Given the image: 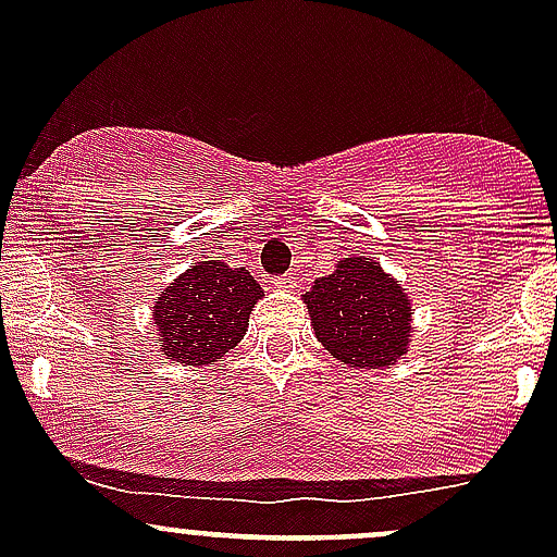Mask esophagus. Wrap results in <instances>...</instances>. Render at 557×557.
I'll return each mask as SVG.
<instances>
[{"label":"esophagus","instance_id":"esophagus-1","mask_svg":"<svg viewBox=\"0 0 557 557\" xmlns=\"http://www.w3.org/2000/svg\"><path fill=\"white\" fill-rule=\"evenodd\" d=\"M274 288H280V290H294V288H296V277H294V274H283V277L274 280Z\"/></svg>","mask_w":557,"mask_h":557}]
</instances>
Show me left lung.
I'll list each match as a JSON object with an SVG mask.
<instances>
[{
	"label": "left lung",
	"instance_id": "obj_1",
	"mask_svg": "<svg viewBox=\"0 0 557 557\" xmlns=\"http://www.w3.org/2000/svg\"><path fill=\"white\" fill-rule=\"evenodd\" d=\"M301 299L320 345L347 367L391 369L412 342V299L372 256L336 261Z\"/></svg>",
	"mask_w": 557,
	"mask_h": 557
}]
</instances>
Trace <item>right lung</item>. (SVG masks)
Here are the masks:
<instances>
[{"instance_id": "right-lung-1", "label": "right lung", "mask_w": 557, "mask_h": 557, "mask_svg": "<svg viewBox=\"0 0 557 557\" xmlns=\"http://www.w3.org/2000/svg\"><path fill=\"white\" fill-rule=\"evenodd\" d=\"M263 296L245 267L196 261L159 294L153 307L161 358L207 367L243 342L250 312Z\"/></svg>"}]
</instances>
